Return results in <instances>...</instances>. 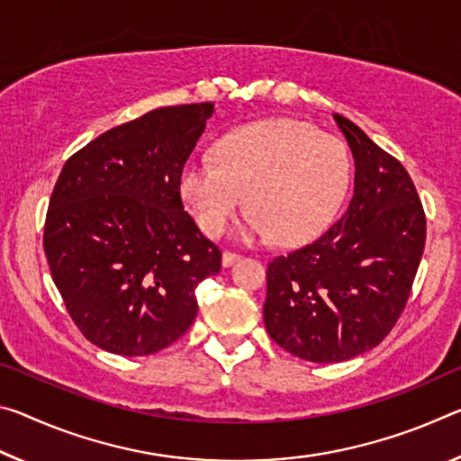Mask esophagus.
Masks as SVG:
<instances>
[{"label":"esophagus","instance_id":"obj_1","mask_svg":"<svg viewBox=\"0 0 461 461\" xmlns=\"http://www.w3.org/2000/svg\"><path fill=\"white\" fill-rule=\"evenodd\" d=\"M240 258H242V257H240V254H238V252L225 250V252H223V257H221V262H223V267H231V265H233V262H238Z\"/></svg>","mask_w":461,"mask_h":461}]
</instances>
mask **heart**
<instances>
[{"instance_id": "b5f03b06", "label": "heart", "mask_w": 461, "mask_h": 461, "mask_svg": "<svg viewBox=\"0 0 461 461\" xmlns=\"http://www.w3.org/2000/svg\"><path fill=\"white\" fill-rule=\"evenodd\" d=\"M348 180V151L339 137L302 121L270 119L219 137L213 159H188L180 193L207 236L225 230L246 194L250 217L242 238L295 244L330 223Z\"/></svg>"}]
</instances>
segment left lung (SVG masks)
<instances>
[{"label":"left lung","instance_id":"left-lung-1","mask_svg":"<svg viewBox=\"0 0 461 461\" xmlns=\"http://www.w3.org/2000/svg\"><path fill=\"white\" fill-rule=\"evenodd\" d=\"M355 191L330 230L268 262L265 326L299 359L339 363L377 347L411 295L427 238L425 211L396 158L340 114Z\"/></svg>","mask_w":461,"mask_h":461}]
</instances>
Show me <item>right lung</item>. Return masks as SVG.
I'll return each instance as SVG.
<instances>
[{"label": "right lung", "mask_w": 461, "mask_h": 461, "mask_svg": "<svg viewBox=\"0 0 461 461\" xmlns=\"http://www.w3.org/2000/svg\"><path fill=\"white\" fill-rule=\"evenodd\" d=\"M211 114V102L156 108L73 153L57 178L42 233L50 275L73 324L108 353L176 342L196 318V285L221 268L180 196Z\"/></svg>", "instance_id": "1"}]
</instances>
